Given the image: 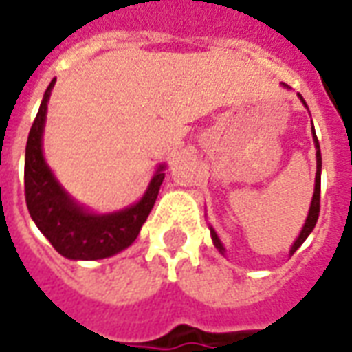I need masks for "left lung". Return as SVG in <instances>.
I'll return each mask as SVG.
<instances>
[{"mask_svg":"<svg viewBox=\"0 0 352 352\" xmlns=\"http://www.w3.org/2000/svg\"><path fill=\"white\" fill-rule=\"evenodd\" d=\"M283 87H287V85H283ZM288 88V87H287ZM300 96V100L303 101L302 94H298ZM303 105H305V101H303ZM307 107V105H305ZM313 141H315V148H317V175H315V192H313V199H311V207H309V214H307V219H305V224H303L302 232H300V236L294 241V245L290 247V254H294L298 249H300V245L307 239L313 228H315V224H317L318 213H320V168H322V158H320V146H318V139L315 135V130H313ZM211 237H213V243L214 247L219 249V251L224 254V247H222L221 239L217 236V232L211 228Z\"/></svg>","mask_w":352,"mask_h":352,"instance_id":"left-lung-1","label":"left lung"}]
</instances>
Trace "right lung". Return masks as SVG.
<instances>
[{"label":"right lung","instance_id":"obj_1","mask_svg":"<svg viewBox=\"0 0 352 352\" xmlns=\"http://www.w3.org/2000/svg\"><path fill=\"white\" fill-rule=\"evenodd\" d=\"M56 79L43 96L26 143L24 164V192L32 219L62 256L69 260H101L128 249L158 198L164 181V166L156 169L145 196L122 211L96 214L75 204L62 188L43 156V128L47 118V103Z\"/></svg>","mask_w":352,"mask_h":352}]
</instances>
